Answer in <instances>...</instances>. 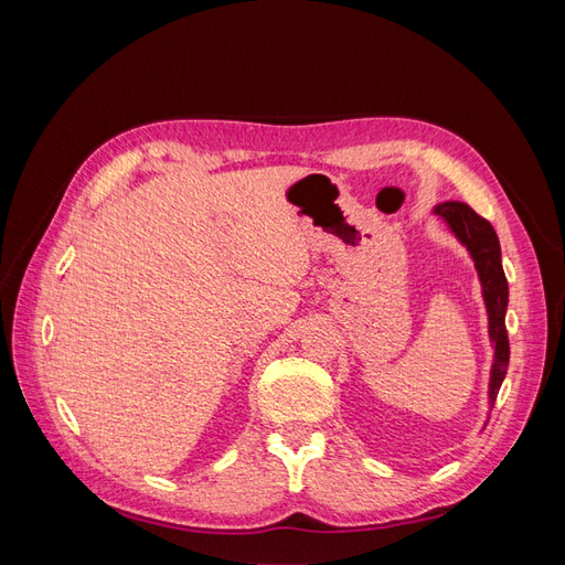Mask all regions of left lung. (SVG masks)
Listing matches in <instances>:
<instances>
[{
    "label": "left lung",
    "mask_w": 565,
    "mask_h": 565,
    "mask_svg": "<svg viewBox=\"0 0 565 565\" xmlns=\"http://www.w3.org/2000/svg\"><path fill=\"white\" fill-rule=\"evenodd\" d=\"M431 214H436L455 235V241L469 252L473 268L478 273V282H481V297L488 313V337L492 347V365H490V380H488V413H486L490 417L509 367V337H507V324H504L507 306H509V285L502 268L500 237L490 226V221L478 216L465 202H457V200L440 202L431 210Z\"/></svg>",
    "instance_id": "left-lung-1"
}]
</instances>
